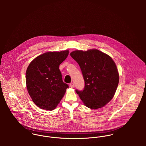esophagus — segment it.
I'll use <instances>...</instances> for the list:
<instances>
[{
	"instance_id": "obj_1",
	"label": "esophagus",
	"mask_w": 146,
	"mask_h": 146,
	"mask_svg": "<svg viewBox=\"0 0 146 146\" xmlns=\"http://www.w3.org/2000/svg\"><path fill=\"white\" fill-rule=\"evenodd\" d=\"M70 86L71 88H74V84L73 83L70 84Z\"/></svg>"
}]
</instances>
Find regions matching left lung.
<instances>
[{
  "instance_id": "1",
  "label": "left lung",
  "mask_w": 146,
  "mask_h": 146,
  "mask_svg": "<svg viewBox=\"0 0 146 146\" xmlns=\"http://www.w3.org/2000/svg\"><path fill=\"white\" fill-rule=\"evenodd\" d=\"M70 56L78 63L83 75L84 89L76 92L84 104L93 110L104 107L113 98L119 84L115 63L110 56L96 49L74 50Z\"/></svg>"
}]
</instances>
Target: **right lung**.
Here are the masks:
<instances>
[{"mask_svg":"<svg viewBox=\"0 0 146 146\" xmlns=\"http://www.w3.org/2000/svg\"><path fill=\"white\" fill-rule=\"evenodd\" d=\"M68 53V50L46 52L29 64L26 72L27 89L34 103L39 108L54 110L68 88L63 83L59 69Z\"/></svg>","mask_w":146,"mask_h":146,"instance_id":"right-lung-1","label":"right lung"}]
</instances>
